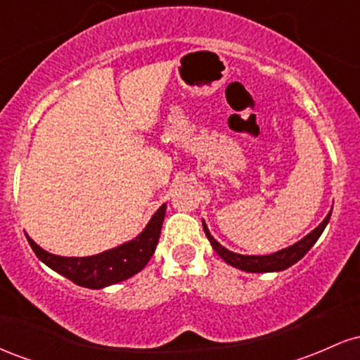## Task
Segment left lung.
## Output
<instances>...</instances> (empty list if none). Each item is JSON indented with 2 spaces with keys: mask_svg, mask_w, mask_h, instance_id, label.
<instances>
[{
  "mask_svg": "<svg viewBox=\"0 0 360 360\" xmlns=\"http://www.w3.org/2000/svg\"><path fill=\"white\" fill-rule=\"evenodd\" d=\"M330 214H332V212L326 214L325 220L321 221L311 233H308L307 237L301 238V240L296 242L295 245L276 252V254H269V255L235 254V252L226 250L225 247H221L220 243L214 240L212 235H210L208 229H206L205 221H203V230H205L206 237H208L210 243H212L214 252H217V254L220 255V257L225 260L226 264H230V266L237 267V269L247 271V272H274V271L288 269V267H291L292 264L298 262L301 257H304V254L311 249L313 243L318 240V237H320L321 232L325 230L326 223H328V220H330Z\"/></svg>",
  "mask_w": 360,
  "mask_h": 360,
  "instance_id": "left-lung-1",
  "label": "left lung"
}]
</instances>
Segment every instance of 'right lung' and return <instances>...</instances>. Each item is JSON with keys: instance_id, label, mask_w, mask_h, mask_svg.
Instances as JSON below:
<instances>
[{"instance_id": "right-lung-1", "label": "right lung", "mask_w": 360, "mask_h": 360, "mask_svg": "<svg viewBox=\"0 0 360 360\" xmlns=\"http://www.w3.org/2000/svg\"><path fill=\"white\" fill-rule=\"evenodd\" d=\"M164 214H166V205L157 210L146 230L135 240L91 257H60L40 249L30 237H27V240L37 257L51 269L71 279L77 286L101 289L131 278L147 266L159 242Z\"/></svg>"}]
</instances>
